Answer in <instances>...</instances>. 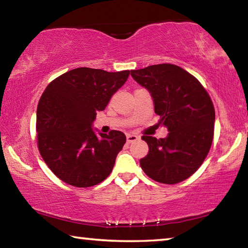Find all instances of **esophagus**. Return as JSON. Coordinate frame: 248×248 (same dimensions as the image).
<instances>
[{"mask_svg":"<svg viewBox=\"0 0 248 248\" xmlns=\"http://www.w3.org/2000/svg\"><path fill=\"white\" fill-rule=\"evenodd\" d=\"M139 139V137L134 136V134H127V142L128 143H131V142H134Z\"/></svg>","mask_w":248,"mask_h":248,"instance_id":"1","label":"esophagus"}]
</instances>
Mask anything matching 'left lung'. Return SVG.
Wrapping results in <instances>:
<instances>
[{"mask_svg": "<svg viewBox=\"0 0 248 248\" xmlns=\"http://www.w3.org/2000/svg\"><path fill=\"white\" fill-rule=\"evenodd\" d=\"M134 81L150 92L158 124L166 138L143 136L149 153L140 159L144 173L155 182L177 184L202 164L213 140L216 112L200 82L177 65L163 63L132 70Z\"/></svg>", "mask_w": 248, "mask_h": 248, "instance_id": "1", "label": "left lung"}]
</instances>
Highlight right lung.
Here are the masks:
<instances>
[{"label": "right lung", "instance_id": "obj_1", "mask_svg": "<svg viewBox=\"0 0 248 248\" xmlns=\"http://www.w3.org/2000/svg\"><path fill=\"white\" fill-rule=\"evenodd\" d=\"M129 74L128 70L78 68L46 87L37 107L38 149L46 164L64 183L86 188L111 173L125 143L124 133L111 130L97 136L92 125Z\"/></svg>", "mask_w": 248, "mask_h": 248}]
</instances>
